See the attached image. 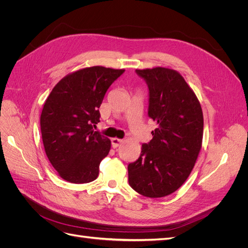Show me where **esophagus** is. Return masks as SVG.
I'll return each instance as SVG.
<instances>
[{"mask_svg": "<svg viewBox=\"0 0 248 248\" xmlns=\"http://www.w3.org/2000/svg\"><path fill=\"white\" fill-rule=\"evenodd\" d=\"M122 142H123V140H120V139H117V138L111 139V147L114 148V149H116V148H118L120 145H121Z\"/></svg>", "mask_w": 248, "mask_h": 248, "instance_id": "esophagus-1", "label": "esophagus"}]
</instances>
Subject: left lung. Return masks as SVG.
I'll list each match as a JSON object with an SVG mask.
<instances>
[{"label":"left lung","mask_w":248,"mask_h":248,"mask_svg":"<svg viewBox=\"0 0 248 248\" xmlns=\"http://www.w3.org/2000/svg\"><path fill=\"white\" fill-rule=\"evenodd\" d=\"M136 72L148 85V116L157 127L139 159L128 164V182L141 196L162 198L190 175L202 148L204 118L198 97L178 71L156 67Z\"/></svg>","instance_id":"left-lung-1"}]
</instances>
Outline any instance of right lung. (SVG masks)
<instances>
[{
  "label": "right lung",
  "mask_w": 248,
  "mask_h": 248,
  "mask_svg": "<svg viewBox=\"0 0 248 248\" xmlns=\"http://www.w3.org/2000/svg\"><path fill=\"white\" fill-rule=\"evenodd\" d=\"M124 69L88 67L60 80L44 103L40 128L51 166L66 181L81 184L98 177L110 140L94 131L108 89Z\"/></svg>",
  "instance_id": "right-lung-1"
}]
</instances>
